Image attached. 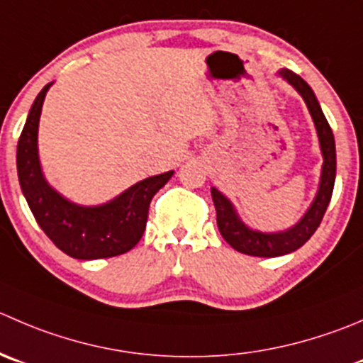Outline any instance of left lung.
<instances>
[{
	"mask_svg": "<svg viewBox=\"0 0 363 363\" xmlns=\"http://www.w3.org/2000/svg\"><path fill=\"white\" fill-rule=\"evenodd\" d=\"M280 76L286 77L296 88L298 92L301 94L305 103H307L308 111H311L312 118H314L315 129H318L325 164H323L321 186H319L318 196H315L314 203L311 206L308 213L301 218L300 223L294 225L287 232H280V234H262V232L250 230L248 227L242 225L238 214L234 213L230 202L218 189H211L214 207H216L218 228H220L223 239L232 248L238 250V252L253 257L286 255V253H291L300 248V246H303L312 238V234L318 230L319 223L323 221L326 207H328L330 199H332L333 184H335V140H333L332 128H330L328 121L323 115L321 106H319L318 99H315L314 92H312V88L298 74H294L289 69L280 70Z\"/></svg>",
	"mask_w": 363,
	"mask_h": 363,
	"instance_id": "8db88e82",
	"label": "left lung"
}]
</instances>
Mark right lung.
Returning <instances> with one entry per match:
<instances>
[{
  "mask_svg": "<svg viewBox=\"0 0 363 363\" xmlns=\"http://www.w3.org/2000/svg\"><path fill=\"white\" fill-rule=\"evenodd\" d=\"M49 86L51 83L35 99L17 143V174L28 206L45 235L74 259H106L129 252L145 230L150 200L170 181L174 172L145 179L99 207L67 202L45 182L38 164V118Z\"/></svg>",
  "mask_w": 363,
  "mask_h": 363,
  "instance_id": "obj_1",
  "label": "right lung"
}]
</instances>
